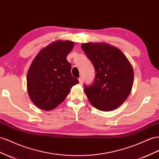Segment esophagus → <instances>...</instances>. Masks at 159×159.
<instances>
[{
  "label": "esophagus",
  "mask_w": 159,
  "mask_h": 159,
  "mask_svg": "<svg viewBox=\"0 0 159 159\" xmlns=\"http://www.w3.org/2000/svg\"><path fill=\"white\" fill-rule=\"evenodd\" d=\"M79 81H80V84H81L83 83V78H82V77H80V78H79Z\"/></svg>",
  "instance_id": "obj_1"
}]
</instances>
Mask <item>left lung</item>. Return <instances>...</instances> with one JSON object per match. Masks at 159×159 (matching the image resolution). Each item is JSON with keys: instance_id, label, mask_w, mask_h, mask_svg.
<instances>
[{"instance_id": "1", "label": "left lung", "mask_w": 159, "mask_h": 159, "mask_svg": "<svg viewBox=\"0 0 159 159\" xmlns=\"http://www.w3.org/2000/svg\"><path fill=\"white\" fill-rule=\"evenodd\" d=\"M81 49L96 71L93 83L84 85L89 102L100 110L116 109L132 90L134 71L130 61L119 49L104 43H86Z\"/></svg>"}]
</instances>
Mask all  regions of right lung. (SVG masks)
<instances>
[{
    "instance_id": "right-lung-1",
    "label": "right lung",
    "mask_w": 159,
    "mask_h": 159,
    "mask_svg": "<svg viewBox=\"0 0 159 159\" xmlns=\"http://www.w3.org/2000/svg\"><path fill=\"white\" fill-rule=\"evenodd\" d=\"M74 43L59 40L43 48L33 59L27 75L30 99L38 108L51 110L66 99L78 80L73 77L67 56Z\"/></svg>"
}]
</instances>
